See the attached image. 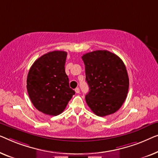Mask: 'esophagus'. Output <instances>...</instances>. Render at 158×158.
Segmentation results:
<instances>
[{
    "instance_id": "esophagus-1",
    "label": "esophagus",
    "mask_w": 158,
    "mask_h": 158,
    "mask_svg": "<svg viewBox=\"0 0 158 158\" xmlns=\"http://www.w3.org/2000/svg\"><path fill=\"white\" fill-rule=\"evenodd\" d=\"M75 92H76V93H77V94H79V93L80 92L79 88H78V87H77V88H76V89H75Z\"/></svg>"
}]
</instances>
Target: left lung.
Instances as JSON below:
<instances>
[{"mask_svg": "<svg viewBox=\"0 0 158 158\" xmlns=\"http://www.w3.org/2000/svg\"><path fill=\"white\" fill-rule=\"evenodd\" d=\"M89 92L86 102L97 116L112 114L125 101L129 89L126 66L120 58L106 50H97L82 56Z\"/></svg>", "mask_w": 158, "mask_h": 158, "instance_id": "8db88e82", "label": "left lung"}]
</instances>
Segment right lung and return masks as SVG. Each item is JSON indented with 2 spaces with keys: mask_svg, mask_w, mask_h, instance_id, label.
<instances>
[{
  "mask_svg": "<svg viewBox=\"0 0 158 158\" xmlns=\"http://www.w3.org/2000/svg\"><path fill=\"white\" fill-rule=\"evenodd\" d=\"M67 53L48 52L36 59L28 72L27 91L32 104L44 114L56 116L75 94L65 72Z\"/></svg>",
  "mask_w": 158,
  "mask_h": 158,
  "instance_id": "1",
  "label": "right lung"
}]
</instances>
